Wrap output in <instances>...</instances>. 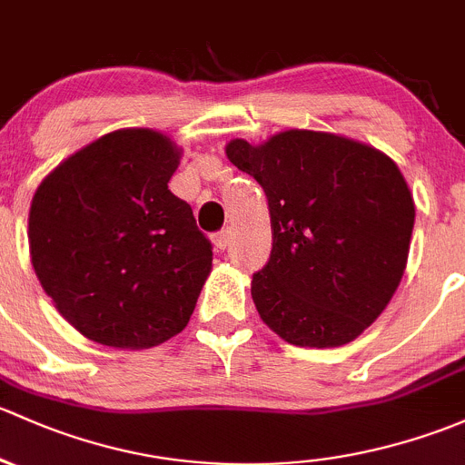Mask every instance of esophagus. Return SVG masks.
I'll list each match as a JSON object with an SVG mask.
<instances>
[{
  "mask_svg": "<svg viewBox=\"0 0 465 465\" xmlns=\"http://www.w3.org/2000/svg\"><path fill=\"white\" fill-rule=\"evenodd\" d=\"M213 239H214V246H217L219 251H226V246L231 243V231H228V228H223V231H219Z\"/></svg>",
  "mask_w": 465,
  "mask_h": 465,
  "instance_id": "esophagus-1",
  "label": "esophagus"
}]
</instances>
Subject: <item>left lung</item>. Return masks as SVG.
<instances>
[{
  "mask_svg": "<svg viewBox=\"0 0 465 465\" xmlns=\"http://www.w3.org/2000/svg\"><path fill=\"white\" fill-rule=\"evenodd\" d=\"M226 156L268 199L272 251L251 284L260 318L298 347L356 340L408 264L414 199L399 165L365 143L309 129L262 145L234 138Z\"/></svg>",
  "mask_w": 465,
  "mask_h": 465,
  "instance_id": "8db88e82",
  "label": "left lung"
}]
</instances>
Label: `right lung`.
Segmentation results:
<instances>
[{
  "label": "right lung",
  "instance_id": "obj_1",
  "mask_svg": "<svg viewBox=\"0 0 465 465\" xmlns=\"http://www.w3.org/2000/svg\"><path fill=\"white\" fill-rule=\"evenodd\" d=\"M181 150L118 129L62 161L35 190L28 248L62 318L94 342L147 349L181 333L213 268L193 208L167 190Z\"/></svg>",
  "mask_w": 465,
  "mask_h": 465
}]
</instances>
